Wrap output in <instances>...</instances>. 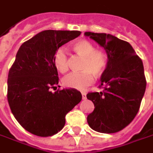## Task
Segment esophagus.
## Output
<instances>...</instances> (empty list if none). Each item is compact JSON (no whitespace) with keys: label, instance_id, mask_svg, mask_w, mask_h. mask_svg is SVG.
I'll use <instances>...</instances> for the list:
<instances>
[{"label":"esophagus","instance_id":"obj_1","mask_svg":"<svg viewBox=\"0 0 153 153\" xmlns=\"http://www.w3.org/2000/svg\"><path fill=\"white\" fill-rule=\"evenodd\" d=\"M81 95H82V99H83V100H85V99H86V94H85V92H82V93H81Z\"/></svg>","mask_w":153,"mask_h":153}]
</instances>
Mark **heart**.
Returning a JSON list of instances; mask_svg holds the SVG:
<instances>
[{
	"label": "heart",
	"instance_id": "obj_1",
	"mask_svg": "<svg viewBox=\"0 0 153 153\" xmlns=\"http://www.w3.org/2000/svg\"><path fill=\"white\" fill-rule=\"evenodd\" d=\"M72 48L78 57L82 58L79 69L82 72L70 74L62 83L66 87L83 90L92 85L94 75L101 76L108 66V58L102 50H97L95 46L86 40H79L73 44ZM53 65L59 73L65 74L70 68V59L66 50L59 48L53 55Z\"/></svg>",
	"mask_w": 153,
	"mask_h": 153
}]
</instances>
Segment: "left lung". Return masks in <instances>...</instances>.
Instances as JSON below:
<instances>
[{
  "mask_svg": "<svg viewBox=\"0 0 153 153\" xmlns=\"http://www.w3.org/2000/svg\"><path fill=\"white\" fill-rule=\"evenodd\" d=\"M103 47L108 57V66L101 75L100 92L88 93L94 110L87 116L93 130L114 133L123 130L139 112L146 87L142 59L127 41L113 35L85 32Z\"/></svg>",
  "mask_w": 153,
  "mask_h": 153,
  "instance_id": "obj_1",
  "label": "left lung"
}]
</instances>
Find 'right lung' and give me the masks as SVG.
<instances>
[{
  "label": "right lung",
  "instance_id": "obj_1",
  "mask_svg": "<svg viewBox=\"0 0 153 153\" xmlns=\"http://www.w3.org/2000/svg\"><path fill=\"white\" fill-rule=\"evenodd\" d=\"M79 31L45 30L25 41L8 72L7 101L16 120L25 130L49 137L61 130L65 117L80 102L76 89H58L53 55L59 48L77 38Z\"/></svg>",
  "mask_w": 153,
  "mask_h": 153
}]
</instances>
